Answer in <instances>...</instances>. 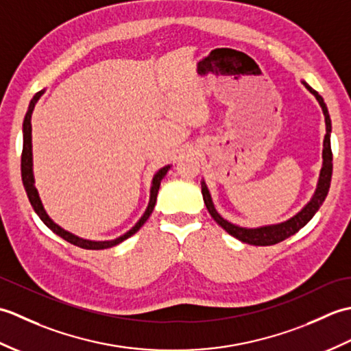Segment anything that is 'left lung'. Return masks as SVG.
Here are the masks:
<instances>
[{"mask_svg":"<svg viewBox=\"0 0 351 351\" xmlns=\"http://www.w3.org/2000/svg\"><path fill=\"white\" fill-rule=\"evenodd\" d=\"M304 87L315 96L317 101L319 102V106L323 108V113L326 117V136H324V143H323V169L322 173H319V181H318V187L314 197H312L311 202L303 208V210L294 215L293 219H289L283 223H279V225H271V226H264V228H256V229H247V228H240L235 226L232 223H229L225 220L221 215L215 211V208L213 205V200L210 196V191H208L205 182L202 181V195H204V202L206 205V210L210 211L211 217L217 221V225H220L223 229L226 230L228 234L235 237L237 240H240L243 243L253 244V245H273L278 244L283 240H287L291 235H294L295 232L306 225V223L314 217L315 213L319 210V206L323 205L324 199L329 193L330 189V181H332V170H333V164H332V147H330V132H332V123H330V116L329 111H327L326 104L322 98V95H318L314 88L308 86L303 81Z\"/></svg>","mask_w":351,"mask_h":351,"instance_id":"left-lung-1","label":"left lung"}]
</instances>
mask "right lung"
I'll list each match as a JSON object with an SVG mask.
<instances>
[{
	"label": "right lung",
	"mask_w": 351,
	"mask_h": 351,
	"mask_svg": "<svg viewBox=\"0 0 351 351\" xmlns=\"http://www.w3.org/2000/svg\"><path fill=\"white\" fill-rule=\"evenodd\" d=\"M42 93H43V90L42 92H37L33 96V99H32V102H29V106H28V111H27V114H25V119H24V126H22V128H24V130H22V131H24V146H22V155H21V173H22V184H24V187H25L29 204H32L33 210L36 211L37 215H39L40 220L45 223V225H47L52 230V232L57 234L58 237H62L63 240H66L68 243H71L73 245H78V247H81V249H87V250H101V249L113 247V245L122 243L123 240H126V238H130L131 235L136 234L137 230L145 225V221L149 219V215H151L152 211H154V206H155V202H156V195H158L161 180H162L164 176H166L170 166H166V167H162V169H160L158 171H156V175L154 176V181H152L151 200H149V205L146 208L143 217H141L137 221V225L134 226L132 229H130L125 235L119 237V238H116V240H111V241H90V240H84V238H80L77 235L68 232V230H64L63 228L56 225V223L48 217V214L45 213L43 206H42V202H40V199H39V195H37V190L34 187L33 154H32V114H33V110H34L36 102H37V99L40 98Z\"/></svg>",
	"instance_id": "1"
}]
</instances>
